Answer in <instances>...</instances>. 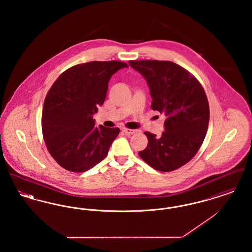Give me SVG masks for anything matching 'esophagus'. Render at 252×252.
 Masks as SVG:
<instances>
[{"instance_id": "1", "label": "esophagus", "mask_w": 252, "mask_h": 252, "mask_svg": "<svg viewBox=\"0 0 252 252\" xmlns=\"http://www.w3.org/2000/svg\"><path fill=\"white\" fill-rule=\"evenodd\" d=\"M123 132H125L126 133V135H127V136H130L132 134H134L136 130H134V129H129V128H123L122 129Z\"/></svg>"}]
</instances>
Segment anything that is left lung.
Listing matches in <instances>:
<instances>
[{
  "label": "left lung",
  "instance_id": "8db88e82",
  "mask_svg": "<svg viewBox=\"0 0 252 252\" xmlns=\"http://www.w3.org/2000/svg\"><path fill=\"white\" fill-rule=\"evenodd\" d=\"M128 63L145 78L152 97L151 108L166 117L160 137L144 132L148 144L139 156L158 171H174L192 159L205 139L210 108L204 89L192 74L174 62Z\"/></svg>",
  "mask_w": 252,
  "mask_h": 252
}]
</instances>
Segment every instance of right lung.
Returning <instances> with one entry per match:
<instances>
[{
  "label": "right lung",
  "mask_w": 252,
  "mask_h": 252,
  "mask_svg": "<svg viewBox=\"0 0 252 252\" xmlns=\"http://www.w3.org/2000/svg\"><path fill=\"white\" fill-rule=\"evenodd\" d=\"M122 61H91L61 73L44 100L41 126L51 156L61 167L81 173L95 166L119 135L118 127L95 126L93 115L105 102L108 81Z\"/></svg>",
  "instance_id": "right-lung-1"
}]
</instances>
